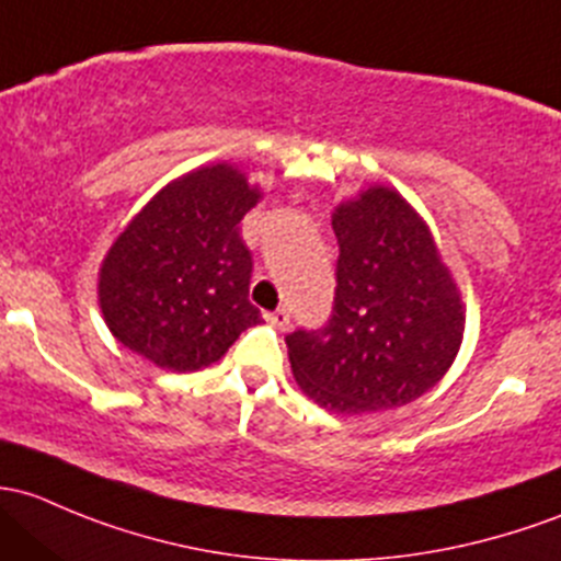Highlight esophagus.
Instances as JSON below:
<instances>
[{"label":"esophagus","instance_id":"34e87169","mask_svg":"<svg viewBox=\"0 0 561 561\" xmlns=\"http://www.w3.org/2000/svg\"><path fill=\"white\" fill-rule=\"evenodd\" d=\"M265 322H268V325H274V328H279V330H285L287 325H290V314H287L285 309H276V311H265Z\"/></svg>","mask_w":561,"mask_h":561}]
</instances>
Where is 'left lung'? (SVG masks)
Segmentation results:
<instances>
[{"label":"left lung","instance_id":"1","mask_svg":"<svg viewBox=\"0 0 561 561\" xmlns=\"http://www.w3.org/2000/svg\"><path fill=\"white\" fill-rule=\"evenodd\" d=\"M333 311L285 335L293 376L341 414L411 403L440 381L462 341V304L422 217L389 187L333 215Z\"/></svg>","mask_w":561,"mask_h":561}]
</instances>
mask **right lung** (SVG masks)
<instances>
[{
    "label": "right lung",
    "instance_id": "right-lung-1",
    "mask_svg": "<svg viewBox=\"0 0 561 561\" xmlns=\"http://www.w3.org/2000/svg\"><path fill=\"white\" fill-rule=\"evenodd\" d=\"M244 174L217 163L163 187L112 244L99 298L115 339L169 370L215 363L247 328L252 252L241 239L257 204Z\"/></svg>",
    "mask_w": 561,
    "mask_h": 561
}]
</instances>
